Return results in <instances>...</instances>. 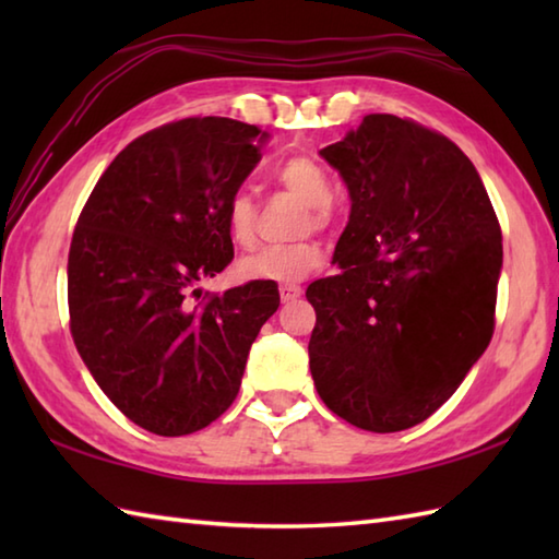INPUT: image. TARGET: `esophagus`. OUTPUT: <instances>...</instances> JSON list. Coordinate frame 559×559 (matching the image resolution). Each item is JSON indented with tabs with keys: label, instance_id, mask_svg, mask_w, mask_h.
<instances>
[{
	"label": "esophagus",
	"instance_id": "esophagus-1",
	"mask_svg": "<svg viewBox=\"0 0 559 559\" xmlns=\"http://www.w3.org/2000/svg\"><path fill=\"white\" fill-rule=\"evenodd\" d=\"M302 295V288L298 286V283H283L281 286V300L283 302H290L295 298H300Z\"/></svg>",
	"mask_w": 559,
	"mask_h": 559
}]
</instances>
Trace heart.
<instances>
[{
  "mask_svg": "<svg viewBox=\"0 0 559 559\" xmlns=\"http://www.w3.org/2000/svg\"><path fill=\"white\" fill-rule=\"evenodd\" d=\"M273 182L305 201L307 213L302 216V230H322L331 221V201H334V182L331 175L314 158L305 153L278 160L271 170ZM225 228L237 247H252L257 240V204L252 194L235 192L225 204ZM324 264V249L317 240H298L283 245L259 247L257 252L240 259V276L247 281L290 283L310 276Z\"/></svg>",
  "mask_w": 559,
  "mask_h": 559,
  "instance_id": "1",
  "label": "heart"
}]
</instances>
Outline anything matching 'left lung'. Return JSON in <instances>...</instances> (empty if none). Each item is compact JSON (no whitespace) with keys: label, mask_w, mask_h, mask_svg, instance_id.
<instances>
[{"label":"left lung","mask_w":559,"mask_h":559,"mask_svg":"<svg viewBox=\"0 0 559 559\" xmlns=\"http://www.w3.org/2000/svg\"><path fill=\"white\" fill-rule=\"evenodd\" d=\"M322 156L353 204L338 273L307 288L317 394L360 430H408L492 338L500 223L466 153L408 117L367 115Z\"/></svg>","instance_id":"8db88e82"}]
</instances>
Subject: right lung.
Instances as JSON below:
<instances>
[{
	"label": "right lung",
	"instance_id": "right-lung-1",
	"mask_svg": "<svg viewBox=\"0 0 559 559\" xmlns=\"http://www.w3.org/2000/svg\"><path fill=\"white\" fill-rule=\"evenodd\" d=\"M266 134L228 117H185L141 134L93 187L71 235L69 329L103 394L160 437L230 408L278 286L201 293L233 261L225 204Z\"/></svg>",
	"mask_w": 559,
	"mask_h": 559
}]
</instances>
